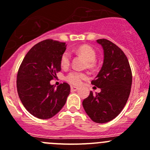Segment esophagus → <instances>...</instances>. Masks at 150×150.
Masks as SVG:
<instances>
[{
    "label": "esophagus",
    "mask_w": 150,
    "mask_h": 150,
    "mask_svg": "<svg viewBox=\"0 0 150 150\" xmlns=\"http://www.w3.org/2000/svg\"><path fill=\"white\" fill-rule=\"evenodd\" d=\"M79 90V88H77V87H74V86H71V91H76Z\"/></svg>",
    "instance_id": "1"
}]
</instances>
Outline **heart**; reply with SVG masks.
I'll use <instances>...</instances> for the list:
<instances>
[{"label": "heart", "mask_w": 150, "mask_h": 150, "mask_svg": "<svg viewBox=\"0 0 150 150\" xmlns=\"http://www.w3.org/2000/svg\"><path fill=\"white\" fill-rule=\"evenodd\" d=\"M77 52L84 57L88 61V66L89 68H93L94 66V62L97 59V53L89 45H81L77 49ZM71 55L68 50L62 53L60 57V65L62 67H68L70 64ZM88 79V75L84 72L78 71H71L66 76V79L68 82L74 85H79L82 81Z\"/></svg>", "instance_id": "heart-1"}]
</instances>
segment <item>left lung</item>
I'll list each match as a JSON object with an SVG mask.
<instances>
[{
    "label": "left lung",
    "mask_w": 150,
    "mask_h": 150,
    "mask_svg": "<svg viewBox=\"0 0 150 150\" xmlns=\"http://www.w3.org/2000/svg\"><path fill=\"white\" fill-rule=\"evenodd\" d=\"M104 53L103 63L91 84L100 88V93L90 95L82 102L86 113L97 123L114 119L125 106L132 84V72L127 57L116 44L98 39Z\"/></svg>",
    "instance_id": "left-lung-1"
}]
</instances>
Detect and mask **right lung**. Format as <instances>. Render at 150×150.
Here are the masks:
<instances>
[{
	"mask_svg": "<svg viewBox=\"0 0 150 150\" xmlns=\"http://www.w3.org/2000/svg\"><path fill=\"white\" fill-rule=\"evenodd\" d=\"M66 49V43L47 39L32 47L19 66L18 94L27 111L36 118H52L66 103L70 86L64 82L55 88L50 83L60 71V57Z\"/></svg>",
	"mask_w": 150,
	"mask_h": 150,
	"instance_id": "right-lung-1",
	"label": "right lung"
}]
</instances>
